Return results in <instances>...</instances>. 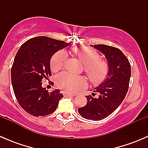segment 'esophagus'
Wrapping results in <instances>:
<instances>
[{
  "label": "esophagus",
  "instance_id": "esophagus-1",
  "mask_svg": "<svg viewBox=\"0 0 148 148\" xmlns=\"http://www.w3.org/2000/svg\"><path fill=\"white\" fill-rule=\"evenodd\" d=\"M63 95H64V97H74V96H75V95H74V94H70V93H68V92H64Z\"/></svg>",
  "mask_w": 148,
  "mask_h": 148
}]
</instances>
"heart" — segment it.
Returning <instances> with one entry per match:
<instances>
[{
	"label": "heart",
	"mask_w": 148,
	"mask_h": 148,
	"mask_svg": "<svg viewBox=\"0 0 148 148\" xmlns=\"http://www.w3.org/2000/svg\"><path fill=\"white\" fill-rule=\"evenodd\" d=\"M73 53L84 65V71L88 79L93 84H99L105 80L109 73V65L106 61L100 59L97 51L89 47H75ZM66 58L64 51H59L51 59V68L58 71L63 67ZM57 86L64 92L74 93L86 87V81L82 76L62 72L56 78Z\"/></svg>",
	"instance_id": "b5f03b06"
}]
</instances>
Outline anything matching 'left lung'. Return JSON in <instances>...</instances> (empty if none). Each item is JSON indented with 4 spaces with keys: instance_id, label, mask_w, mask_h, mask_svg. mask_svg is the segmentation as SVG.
I'll return each mask as SVG.
<instances>
[{
    "instance_id": "1",
    "label": "left lung",
    "mask_w": 148,
    "mask_h": 148,
    "mask_svg": "<svg viewBox=\"0 0 148 148\" xmlns=\"http://www.w3.org/2000/svg\"><path fill=\"white\" fill-rule=\"evenodd\" d=\"M93 46V45H91ZM108 61L109 73L107 79L93 90L92 96H86L87 103L78 109L82 117L94 121L102 120L112 114L125 99L129 88L131 66L120 49L104 44L94 45Z\"/></svg>"
}]
</instances>
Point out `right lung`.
Segmentation results:
<instances>
[{
	"label": "right lung",
	"instance_id": "obj_1",
	"mask_svg": "<svg viewBox=\"0 0 148 148\" xmlns=\"http://www.w3.org/2000/svg\"><path fill=\"white\" fill-rule=\"evenodd\" d=\"M69 44L38 36L28 40L18 51L11 68V83L18 102L28 114L46 116L57 108L63 95L58 89L49 92L42 87L41 82L51 76V56Z\"/></svg>",
	"mask_w": 148,
	"mask_h": 148
}]
</instances>
